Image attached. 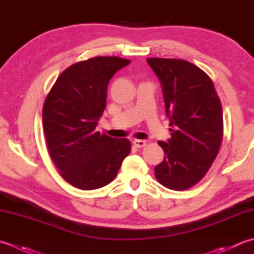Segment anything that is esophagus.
<instances>
[{
    "instance_id": "34e87169",
    "label": "esophagus",
    "mask_w": 254,
    "mask_h": 254,
    "mask_svg": "<svg viewBox=\"0 0 254 254\" xmlns=\"http://www.w3.org/2000/svg\"><path fill=\"white\" fill-rule=\"evenodd\" d=\"M133 144L136 146L137 148H142L147 144L146 140H142V139H136V140H133Z\"/></svg>"
}]
</instances>
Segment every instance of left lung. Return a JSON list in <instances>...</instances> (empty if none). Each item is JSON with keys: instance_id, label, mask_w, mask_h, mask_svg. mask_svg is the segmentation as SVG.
<instances>
[{"instance_id": "1", "label": "left lung", "mask_w": 254, "mask_h": 254, "mask_svg": "<svg viewBox=\"0 0 254 254\" xmlns=\"http://www.w3.org/2000/svg\"><path fill=\"white\" fill-rule=\"evenodd\" d=\"M162 85L171 138L159 141L164 160L154 174L165 188L190 189L205 177L224 137L221 103L210 77L181 59L148 58Z\"/></svg>"}]
</instances>
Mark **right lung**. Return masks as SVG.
<instances>
[{
  "instance_id": "right-lung-1",
  "label": "right lung",
  "mask_w": 254,
  "mask_h": 254,
  "mask_svg": "<svg viewBox=\"0 0 254 254\" xmlns=\"http://www.w3.org/2000/svg\"><path fill=\"white\" fill-rule=\"evenodd\" d=\"M129 62L105 56L76 62L58 76L46 97L43 123L50 157L61 177L76 189L111 183L130 152L128 139L95 129L106 107L108 82Z\"/></svg>"
}]
</instances>
